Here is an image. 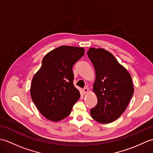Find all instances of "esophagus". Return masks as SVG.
Wrapping results in <instances>:
<instances>
[{
    "label": "esophagus",
    "instance_id": "1",
    "mask_svg": "<svg viewBox=\"0 0 153 153\" xmlns=\"http://www.w3.org/2000/svg\"><path fill=\"white\" fill-rule=\"evenodd\" d=\"M83 93H85V94L89 93V89H88V87H85V88H84V89H83Z\"/></svg>",
    "mask_w": 153,
    "mask_h": 153
}]
</instances>
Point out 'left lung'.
<instances>
[{
  "label": "left lung",
  "instance_id": "8db88e82",
  "mask_svg": "<svg viewBox=\"0 0 153 153\" xmlns=\"http://www.w3.org/2000/svg\"><path fill=\"white\" fill-rule=\"evenodd\" d=\"M87 55L95 70L92 90L98 100L91 110V116L100 123H111L125 111L134 93L131 77L104 48H90Z\"/></svg>",
  "mask_w": 153,
  "mask_h": 153
}]
</instances>
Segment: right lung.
Wrapping results in <instances>:
<instances>
[{
  "instance_id": "obj_1",
  "label": "right lung",
  "mask_w": 153,
  "mask_h": 153,
  "mask_svg": "<svg viewBox=\"0 0 153 153\" xmlns=\"http://www.w3.org/2000/svg\"><path fill=\"white\" fill-rule=\"evenodd\" d=\"M85 54L83 47L60 46L44 56L42 66L33 77L32 100L47 119L58 122L66 118L80 98L74 87L72 67Z\"/></svg>"
}]
</instances>
